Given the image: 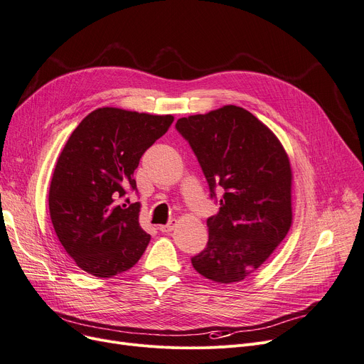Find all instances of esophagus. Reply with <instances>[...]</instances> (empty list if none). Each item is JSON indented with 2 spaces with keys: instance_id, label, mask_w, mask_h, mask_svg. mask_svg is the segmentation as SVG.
Returning <instances> with one entry per match:
<instances>
[{
  "instance_id": "esophagus-1",
  "label": "esophagus",
  "mask_w": 364,
  "mask_h": 364,
  "mask_svg": "<svg viewBox=\"0 0 364 364\" xmlns=\"http://www.w3.org/2000/svg\"><path fill=\"white\" fill-rule=\"evenodd\" d=\"M174 227H176V220H171L165 225H159V231L161 232H169V231L174 230Z\"/></svg>"
}]
</instances>
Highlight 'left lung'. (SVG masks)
Returning a JSON list of instances; mask_svg holds the SVG:
<instances>
[{
    "label": "left lung",
    "mask_w": 364,
    "mask_h": 364,
    "mask_svg": "<svg viewBox=\"0 0 364 364\" xmlns=\"http://www.w3.org/2000/svg\"><path fill=\"white\" fill-rule=\"evenodd\" d=\"M176 129L188 141L209 184L223 187L220 212L208 218L209 241L191 264L221 284L243 281L289 231L291 165L278 137L252 112L225 105L183 117Z\"/></svg>",
    "instance_id": "1"
}]
</instances>
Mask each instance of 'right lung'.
I'll list each match as a JSON object with an SVG mask.
<instances>
[{
    "mask_svg": "<svg viewBox=\"0 0 364 364\" xmlns=\"http://www.w3.org/2000/svg\"><path fill=\"white\" fill-rule=\"evenodd\" d=\"M173 115L98 108L82 119L58 156L50 186V215L65 252L85 272H126L151 235L139 224L140 203L126 199L141 155L173 124Z\"/></svg>",
    "mask_w": 364,
    "mask_h": 364,
    "instance_id": "1",
    "label": "right lung"
}]
</instances>
